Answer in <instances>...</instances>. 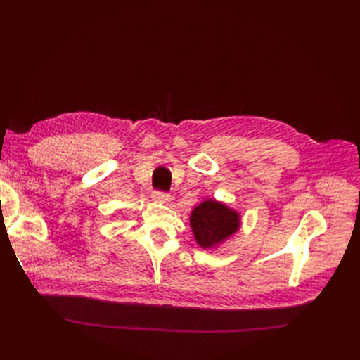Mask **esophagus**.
Returning a JSON list of instances; mask_svg holds the SVG:
<instances>
[{"mask_svg": "<svg viewBox=\"0 0 360 360\" xmlns=\"http://www.w3.org/2000/svg\"><path fill=\"white\" fill-rule=\"evenodd\" d=\"M153 200L155 201H158V202H162V204H166L169 200H170V197L167 195V194H165V193H155L153 194Z\"/></svg>", "mask_w": 360, "mask_h": 360, "instance_id": "esophagus-1", "label": "esophagus"}]
</instances>
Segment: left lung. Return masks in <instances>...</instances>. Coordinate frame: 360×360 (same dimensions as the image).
<instances>
[{"label": "left lung", "mask_w": 360, "mask_h": 360, "mask_svg": "<svg viewBox=\"0 0 360 360\" xmlns=\"http://www.w3.org/2000/svg\"><path fill=\"white\" fill-rule=\"evenodd\" d=\"M240 213L223 201L202 200L190 214V226L198 247L216 250L240 229Z\"/></svg>", "instance_id": "left-lung-1"}]
</instances>
